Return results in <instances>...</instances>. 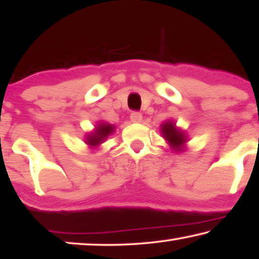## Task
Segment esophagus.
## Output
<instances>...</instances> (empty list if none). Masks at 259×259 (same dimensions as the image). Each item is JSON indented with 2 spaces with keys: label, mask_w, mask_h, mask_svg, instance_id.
I'll return each instance as SVG.
<instances>
[{
  "label": "esophagus",
  "mask_w": 259,
  "mask_h": 259,
  "mask_svg": "<svg viewBox=\"0 0 259 259\" xmlns=\"http://www.w3.org/2000/svg\"><path fill=\"white\" fill-rule=\"evenodd\" d=\"M142 118H143L142 114L137 113V111H133V113L130 114V119H131V122H134V123H141Z\"/></svg>",
  "instance_id": "esophagus-1"
}]
</instances>
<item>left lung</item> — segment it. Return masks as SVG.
Returning <instances> with one entry per match:
<instances>
[{
    "label": "left lung",
    "mask_w": 259,
    "mask_h": 259,
    "mask_svg": "<svg viewBox=\"0 0 259 259\" xmlns=\"http://www.w3.org/2000/svg\"><path fill=\"white\" fill-rule=\"evenodd\" d=\"M160 134L167 144L171 146L172 151L175 152H184L186 149L187 136L183 130L177 128L176 123L167 119L160 125Z\"/></svg>",
    "instance_id": "left-lung-1"
}]
</instances>
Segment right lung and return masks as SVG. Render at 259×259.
Wrapping results in <instances>:
<instances>
[{"mask_svg": "<svg viewBox=\"0 0 259 259\" xmlns=\"http://www.w3.org/2000/svg\"><path fill=\"white\" fill-rule=\"evenodd\" d=\"M115 126L110 123L100 122L95 125V129L86 136V144L90 145L92 149L98 148L100 144L105 142L108 136L114 133Z\"/></svg>", "mask_w": 259, "mask_h": 259, "instance_id": "add662e5", "label": "right lung"}]
</instances>
